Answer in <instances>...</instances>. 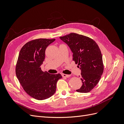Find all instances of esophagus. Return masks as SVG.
<instances>
[{"label": "esophagus", "mask_w": 124, "mask_h": 124, "mask_svg": "<svg viewBox=\"0 0 124 124\" xmlns=\"http://www.w3.org/2000/svg\"><path fill=\"white\" fill-rule=\"evenodd\" d=\"M62 76L63 78H69L70 77V75L66 74H62Z\"/></svg>", "instance_id": "1"}]
</instances>
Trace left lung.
<instances>
[{"label":"left lung","mask_w":124,"mask_h":124,"mask_svg":"<svg viewBox=\"0 0 124 124\" xmlns=\"http://www.w3.org/2000/svg\"><path fill=\"white\" fill-rule=\"evenodd\" d=\"M59 38L69 46L73 53V61L81 71L83 84L77 92H89L98 83L103 72L102 56L98 46L89 37L76 33Z\"/></svg>","instance_id":"8db88e82"}]
</instances>
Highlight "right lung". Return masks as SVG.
<instances>
[{
  "label": "right lung",
  "mask_w": 124,
  "mask_h": 124,
  "mask_svg": "<svg viewBox=\"0 0 124 124\" xmlns=\"http://www.w3.org/2000/svg\"><path fill=\"white\" fill-rule=\"evenodd\" d=\"M55 39H38L26 43L20 52L16 66L17 79L30 96L39 100L50 98L56 89L61 74H51L41 70L46 47Z\"/></svg>",
  "instance_id": "1"
}]
</instances>
